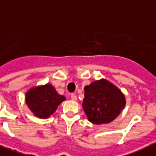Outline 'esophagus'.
<instances>
[{
	"label": "esophagus",
	"instance_id": "34e87169",
	"mask_svg": "<svg viewBox=\"0 0 156 156\" xmlns=\"http://www.w3.org/2000/svg\"><path fill=\"white\" fill-rule=\"evenodd\" d=\"M71 100H73V101H76V100H77V96H76L75 94H72V95H71Z\"/></svg>",
	"mask_w": 156,
	"mask_h": 156
}]
</instances>
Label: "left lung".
Returning <instances> with one entry per match:
<instances>
[{"label": "left lung", "instance_id": "1", "mask_svg": "<svg viewBox=\"0 0 156 156\" xmlns=\"http://www.w3.org/2000/svg\"><path fill=\"white\" fill-rule=\"evenodd\" d=\"M82 106L88 121L104 125L114 121L126 106V96L111 82L101 78L84 87Z\"/></svg>", "mask_w": 156, "mask_h": 156}]
</instances>
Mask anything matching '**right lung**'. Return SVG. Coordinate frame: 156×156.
<instances>
[{
    "mask_svg": "<svg viewBox=\"0 0 156 156\" xmlns=\"http://www.w3.org/2000/svg\"><path fill=\"white\" fill-rule=\"evenodd\" d=\"M65 100L66 96L59 95L50 83L33 87L25 94L26 104L33 115L40 119L49 118Z\"/></svg>",
    "mask_w": 156,
    "mask_h": 156,
    "instance_id": "1",
    "label": "right lung"
}]
</instances>
